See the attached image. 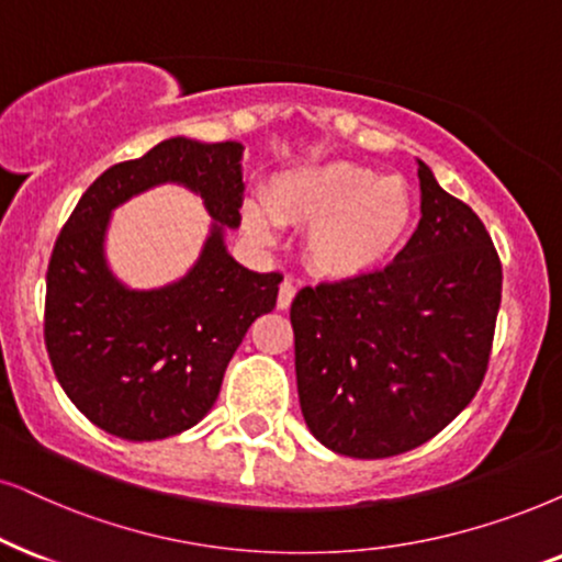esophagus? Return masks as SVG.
Listing matches in <instances>:
<instances>
[{
  "label": "esophagus",
  "mask_w": 562,
  "mask_h": 562,
  "mask_svg": "<svg viewBox=\"0 0 562 562\" xmlns=\"http://www.w3.org/2000/svg\"><path fill=\"white\" fill-rule=\"evenodd\" d=\"M293 297H295V285L290 280H285L280 285V295H277V308L288 311L290 303H293Z\"/></svg>",
  "instance_id": "1"
}]
</instances>
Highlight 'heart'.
<instances>
[{"mask_svg":"<svg viewBox=\"0 0 562 562\" xmlns=\"http://www.w3.org/2000/svg\"><path fill=\"white\" fill-rule=\"evenodd\" d=\"M265 204L246 210V228L259 240L272 238L274 224L311 228L305 261L329 280H350L381 267L407 236L412 194L394 176H379L358 162L303 166L269 183Z\"/></svg>","mask_w":562,"mask_h":562,"instance_id":"heart-1","label":"heart"}]
</instances>
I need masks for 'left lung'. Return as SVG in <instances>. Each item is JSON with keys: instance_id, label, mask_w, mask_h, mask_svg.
Instances as JSON below:
<instances>
[{"instance_id": "1", "label": "left lung", "mask_w": 562, "mask_h": 562, "mask_svg": "<svg viewBox=\"0 0 562 562\" xmlns=\"http://www.w3.org/2000/svg\"><path fill=\"white\" fill-rule=\"evenodd\" d=\"M420 225L392 265L290 305L301 409L326 449L386 459L428 443L485 381L503 269L470 204L420 162Z\"/></svg>"}]
</instances>
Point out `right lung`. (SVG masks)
Masks as SVG:
<instances>
[{
	"label": "right lung",
	"instance_id": "obj_1",
	"mask_svg": "<svg viewBox=\"0 0 562 562\" xmlns=\"http://www.w3.org/2000/svg\"><path fill=\"white\" fill-rule=\"evenodd\" d=\"M240 150L238 142L176 137L116 162L90 183L56 238L46 272L48 360L75 407L111 436L160 440L196 425L248 326L274 308L282 274L240 267L223 244V228L240 223ZM162 180L199 190L216 225L181 283L134 294L104 267V225L116 203Z\"/></svg>",
	"mask_w": 562,
	"mask_h": 562
}]
</instances>
